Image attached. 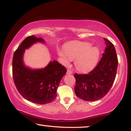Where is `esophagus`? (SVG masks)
<instances>
[{"label": "esophagus", "instance_id": "34e87169", "mask_svg": "<svg viewBox=\"0 0 131 131\" xmlns=\"http://www.w3.org/2000/svg\"><path fill=\"white\" fill-rule=\"evenodd\" d=\"M66 74H72V71H71L70 69H67V73H66Z\"/></svg>", "mask_w": 131, "mask_h": 131}]
</instances>
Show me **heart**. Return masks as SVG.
Returning <instances> with one entry per match:
<instances>
[{
    "label": "heart",
    "mask_w": 131,
    "mask_h": 131,
    "mask_svg": "<svg viewBox=\"0 0 131 131\" xmlns=\"http://www.w3.org/2000/svg\"><path fill=\"white\" fill-rule=\"evenodd\" d=\"M100 54L97 47H91V43L84 42H73L66 46L64 51H58L62 63L67 65L70 59L75 60V67L82 73L89 72L96 67Z\"/></svg>",
    "instance_id": "obj_1"
}]
</instances>
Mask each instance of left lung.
I'll list each match as a JSON object with an SVG mask.
<instances>
[{
  "label": "left lung",
  "mask_w": 131,
  "mask_h": 131,
  "mask_svg": "<svg viewBox=\"0 0 131 131\" xmlns=\"http://www.w3.org/2000/svg\"><path fill=\"white\" fill-rule=\"evenodd\" d=\"M104 39L106 48L98 65L88 74H74L75 93L85 101H94L104 97L115 80L118 65L116 49L110 40Z\"/></svg>",
  "instance_id": "8db88e82"
}]
</instances>
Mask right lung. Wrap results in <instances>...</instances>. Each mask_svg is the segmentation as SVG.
Wrapping results in <instances>:
<instances>
[{
  "label": "right lung",
  "mask_w": 131,
  "mask_h": 131,
  "mask_svg": "<svg viewBox=\"0 0 131 131\" xmlns=\"http://www.w3.org/2000/svg\"><path fill=\"white\" fill-rule=\"evenodd\" d=\"M36 42L44 43L45 40L32 35L19 45L12 60V76L15 86L23 97L32 103L45 104L55 99L57 88L67 69L57 61H50L42 69L26 67L23 62L25 49Z\"/></svg>",
  "instance_id": "obj_1"
}]
</instances>
